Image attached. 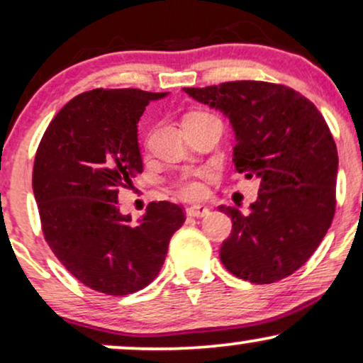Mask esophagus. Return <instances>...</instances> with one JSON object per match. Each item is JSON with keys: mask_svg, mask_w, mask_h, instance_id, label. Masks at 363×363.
Returning <instances> with one entry per match:
<instances>
[{"mask_svg": "<svg viewBox=\"0 0 363 363\" xmlns=\"http://www.w3.org/2000/svg\"><path fill=\"white\" fill-rule=\"evenodd\" d=\"M186 213H189L190 217H207L210 213V208L205 207V205H191V207L186 208Z\"/></svg>", "mask_w": 363, "mask_h": 363, "instance_id": "esophagus-1", "label": "esophagus"}]
</instances>
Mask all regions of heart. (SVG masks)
Here are the masks:
<instances>
[{"label":"heart","instance_id":"heart-1","mask_svg":"<svg viewBox=\"0 0 363 363\" xmlns=\"http://www.w3.org/2000/svg\"><path fill=\"white\" fill-rule=\"evenodd\" d=\"M199 114H207L203 111H196V113H189L183 119L191 118V116H199ZM205 177L203 172H186L183 173L182 177H178L177 180H173V186L177 189L178 194L185 199H200L203 195L205 186L202 178Z\"/></svg>","mask_w":363,"mask_h":363}]
</instances>
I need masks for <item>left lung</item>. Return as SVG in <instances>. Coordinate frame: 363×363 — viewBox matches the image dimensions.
Instances as JSON below:
<instances>
[{"label": "left lung", "instance_id": "obj_1", "mask_svg": "<svg viewBox=\"0 0 363 363\" xmlns=\"http://www.w3.org/2000/svg\"><path fill=\"white\" fill-rule=\"evenodd\" d=\"M183 91L229 116L235 169L261 180L249 213L218 207L232 218L222 264L254 284L284 279L311 257L335 216L338 153L328 124L283 84L234 80Z\"/></svg>", "mask_w": 363, "mask_h": 363}]
</instances>
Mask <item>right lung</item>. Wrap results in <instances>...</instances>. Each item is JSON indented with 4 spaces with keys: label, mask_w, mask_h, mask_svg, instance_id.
<instances>
[{
    "label": "right lung",
    "mask_w": 363,
    "mask_h": 363,
    "mask_svg": "<svg viewBox=\"0 0 363 363\" xmlns=\"http://www.w3.org/2000/svg\"><path fill=\"white\" fill-rule=\"evenodd\" d=\"M167 92L94 89L58 111L40 141L33 194L43 237L75 279L109 296L136 293L163 266L182 205L151 202L140 222L118 208L121 186L143 172L138 121Z\"/></svg>",
    "instance_id": "1"
}]
</instances>
